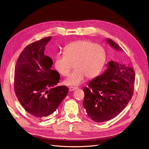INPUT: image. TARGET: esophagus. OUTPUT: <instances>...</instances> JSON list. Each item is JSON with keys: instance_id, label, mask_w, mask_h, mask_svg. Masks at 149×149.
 Wrapping results in <instances>:
<instances>
[{"instance_id": "esophagus-1", "label": "esophagus", "mask_w": 149, "mask_h": 149, "mask_svg": "<svg viewBox=\"0 0 149 149\" xmlns=\"http://www.w3.org/2000/svg\"><path fill=\"white\" fill-rule=\"evenodd\" d=\"M78 89V88L77 87H72V86H70L69 88V91H74V90H75Z\"/></svg>"}]
</instances>
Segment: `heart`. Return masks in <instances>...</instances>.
<instances>
[{
  "instance_id": "obj_1",
  "label": "heart",
  "mask_w": 149,
  "mask_h": 149,
  "mask_svg": "<svg viewBox=\"0 0 149 149\" xmlns=\"http://www.w3.org/2000/svg\"><path fill=\"white\" fill-rule=\"evenodd\" d=\"M65 54H59L55 58V68L63 76L69 74L71 63L75 70L64 81L68 86H78L85 80L96 77L101 71L106 60V53L100 45L88 40H79L70 44Z\"/></svg>"
}]
</instances>
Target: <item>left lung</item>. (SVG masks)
I'll return each mask as SVG.
<instances>
[{
    "mask_svg": "<svg viewBox=\"0 0 149 149\" xmlns=\"http://www.w3.org/2000/svg\"><path fill=\"white\" fill-rule=\"evenodd\" d=\"M107 43L117 51L123 49L113 40ZM104 73L90 81L85 93L84 107L88 115L95 122L114 118L125 108L134 93L135 72L132 68L110 61Z\"/></svg>",
    "mask_w": 149,
    "mask_h": 149,
    "instance_id": "left-lung-1",
    "label": "left lung"
}]
</instances>
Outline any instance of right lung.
<instances>
[{
    "instance_id": "1",
    "label": "right lung",
    "mask_w": 149,
    "mask_h": 149,
    "mask_svg": "<svg viewBox=\"0 0 149 149\" xmlns=\"http://www.w3.org/2000/svg\"><path fill=\"white\" fill-rule=\"evenodd\" d=\"M48 37L28 45L18 57L14 71V90L18 101L30 115L38 119L56 111L68 89L57 86L59 72L51 69L52 59L44 55Z\"/></svg>"
}]
</instances>
